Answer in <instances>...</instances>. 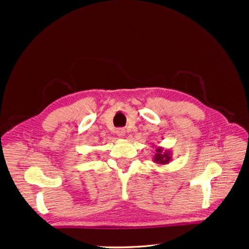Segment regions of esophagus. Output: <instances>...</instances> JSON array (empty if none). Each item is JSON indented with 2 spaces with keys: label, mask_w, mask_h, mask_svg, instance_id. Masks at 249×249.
<instances>
[{
  "label": "esophagus",
  "mask_w": 249,
  "mask_h": 249,
  "mask_svg": "<svg viewBox=\"0 0 249 249\" xmlns=\"http://www.w3.org/2000/svg\"><path fill=\"white\" fill-rule=\"evenodd\" d=\"M116 135L120 138H124L125 135V131L124 129H118V130H116Z\"/></svg>",
  "instance_id": "1"
}]
</instances>
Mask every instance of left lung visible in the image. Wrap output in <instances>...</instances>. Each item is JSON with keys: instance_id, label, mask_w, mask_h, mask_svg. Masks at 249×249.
Masks as SVG:
<instances>
[{"instance_id": "8db88e82", "label": "left lung", "mask_w": 249, "mask_h": 249, "mask_svg": "<svg viewBox=\"0 0 249 249\" xmlns=\"http://www.w3.org/2000/svg\"><path fill=\"white\" fill-rule=\"evenodd\" d=\"M155 156L153 157V161L156 164L159 165H166L170 161H172V154L170 150L164 149L163 147H156L155 148Z\"/></svg>"}]
</instances>
